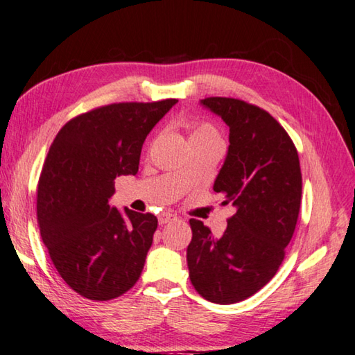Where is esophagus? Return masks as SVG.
Here are the masks:
<instances>
[{
	"label": "esophagus",
	"instance_id": "1",
	"mask_svg": "<svg viewBox=\"0 0 355 355\" xmlns=\"http://www.w3.org/2000/svg\"><path fill=\"white\" fill-rule=\"evenodd\" d=\"M175 219H177V216H175V214H172V213H161V214H159V218H158V220H159V224H161V225H164V224H167V222L175 220Z\"/></svg>",
	"mask_w": 355,
	"mask_h": 355
}]
</instances>
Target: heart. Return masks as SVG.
<instances>
[{
	"label": "heart",
	"mask_w": 355,
	"mask_h": 355,
	"mask_svg": "<svg viewBox=\"0 0 355 355\" xmlns=\"http://www.w3.org/2000/svg\"><path fill=\"white\" fill-rule=\"evenodd\" d=\"M197 139H216V141H220L218 130H216L211 123H207V122L205 123H199L194 128V131H192L191 141H197Z\"/></svg>",
	"instance_id": "1"
}]
</instances>
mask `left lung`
Segmentation results:
<instances>
[{"label":"left lung","instance_id":"left-lung-1","mask_svg":"<svg viewBox=\"0 0 355 355\" xmlns=\"http://www.w3.org/2000/svg\"><path fill=\"white\" fill-rule=\"evenodd\" d=\"M202 105L230 128L214 191L235 214L220 238L191 219L186 260L196 291L225 305L250 297L277 274L297 224L302 173L296 146L268 111L230 97H208Z\"/></svg>","mask_w":355,"mask_h":355}]
</instances>
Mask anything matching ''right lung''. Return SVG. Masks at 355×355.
Wrapping results in <instances>:
<instances>
[{"label": "right lung", "mask_w": 355, "mask_h": 355, "mask_svg": "<svg viewBox=\"0 0 355 355\" xmlns=\"http://www.w3.org/2000/svg\"><path fill=\"white\" fill-rule=\"evenodd\" d=\"M177 103L123 101L94 107L59 130L37 184V224L56 271L71 290L110 300L133 288L153 243L152 213L110 208L114 180L136 175L142 144Z\"/></svg>", "instance_id": "1"}]
</instances>
